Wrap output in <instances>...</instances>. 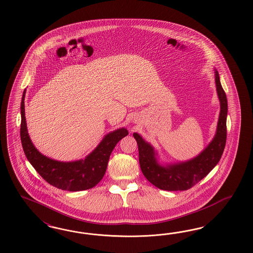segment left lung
Wrapping results in <instances>:
<instances>
[{"instance_id":"1","label":"left lung","mask_w":253,"mask_h":253,"mask_svg":"<svg viewBox=\"0 0 253 253\" xmlns=\"http://www.w3.org/2000/svg\"><path fill=\"white\" fill-rule=\"evenodd\" d=\"M214 71L216 92L220 113L212 140L200 153L185 161L163 163L154 146L137 132H133L139 150L140 168L146 179L158 188L167 191H184L198 184L221 160L226 142V118L228 112L226 94L222 89L217 69Z\"/></svg>"}]
</instances>
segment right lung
<instances>
[{"label": "right lung", "mask_w": 253, "mask_h": 253, "mask_svg": "<svg viewBox=\"0 0 253 253\" xmlns=\"http://www.w3.org/2000/svg\"><path fill=\"white\" fill-rule=\"evenodd\" d=\"M24 90L20 113V136L24 153L33 168L48 184L66 191H83L99 183L107 170L110 154L120 140L128 135L126 128H119L107 133L98 146L84 159L74 161H55L41 153L31 142L25 117Z\"/></svg>", "instance_id": "1"}]
</instances>
